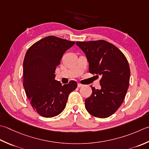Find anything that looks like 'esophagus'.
<instances>
[{
    "label": "esophagus",
    "instance_id": "1",
    "mask_svg": "<svg viewBox=\"0 0 149 149\" xmlns=\"http://www.w3.org/2000/svg\"><path fill=\"white\" fill-rule=\"evenodd\" d=\"M83 86V84H81V83H79L77 84V86L79 87V88H80V87H82Z\"/></svg>",
    "mask_w": 149,
    "mask_h": 149
}]
</instances>
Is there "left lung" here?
<instances>
[{
  "label": "left lung",
  "instance_id": "left-lung-1",
  "mask_svg": "<svg viewBox=\"0 0 149 149\" xmlns=\"http://www.w3.org/2000/svg\"><path fill=\"white\" fill-rule=\"evenodd\" d=\"M76 45L86 55L89 72L101 75V88L92 87V95L85 100L86 109L94 117H109L123 103L129 88L130 71L127 58L104 40L77 41Z\"/></svg>",
  "mask_w": 149,
  "mask_h": 149
}]
</instances>
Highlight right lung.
Segmentation results:
<instances>
[{
  "label": "right lung",
  "mask_w": 149,
  "mask_h": 149,
  "mask_svg": "<svg viewBox=\"0 0 149 149\" xmlns=\"http://www.w3.org/2000/svg\"><path fill=\"white\" fill-rule=\"evenodd\" d=\"M75 42L48 36L31 45L23 62V86L35 111L45 118L59 115L66 107L76 81L62 85L55 80V71L64 53Z\"/></svg>",
  "instance_id": "1"
}]
</instances>
